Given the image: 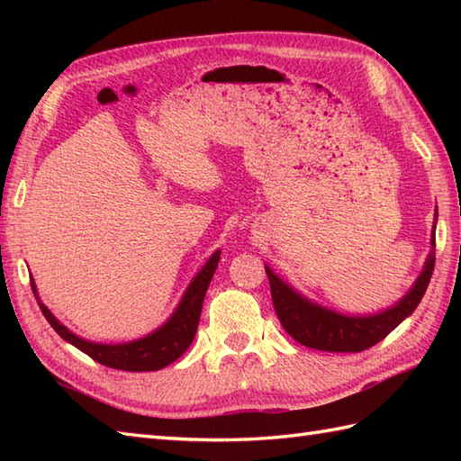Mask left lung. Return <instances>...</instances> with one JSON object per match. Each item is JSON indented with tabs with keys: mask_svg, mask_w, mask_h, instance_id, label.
I'll list each match as a JSON object with an SVG mask.
<instances>
[{
	"mask_svg": "<svg viewBox=\"0 0 461 461\" xmlns=\"http://www.w3.org/2000/svg\"><path fill=\"white\" fill-rule=\"evenodd\" d=\"M432 248L434 249L429 253L424 271L420 273L418 281L410 289L408 295L398 305L384 312H378V315L345 317L319 305H312V303L297 295L295 291L287 287L285 283L277 279L266 267L271 285L273 307H276L283 329L301 345L325 352L366 350L388 337L420 305L436 266V230L432 233Z\"/></svg>",
	"mask_w": 461,
	"mask_h": 461,
	"instance_id": "obj_1",
	"label": "left lung"
}]
</instances>
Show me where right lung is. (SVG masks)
I'll list each match as a JSON object with an SVG mask.
<instances>
[{
	"label": "right lung",
	"mask_w": 461,
	"mask_h": 461,
	"mask_svg": "<svg viewBox=\"0 0 461 461\" xmlns=\"http://www.w3.org/2000/svg\"><path fill=\"white\" fill-rule=\"evenodd\" d=\"M218 261H220V251H215L210 258V261L203 266V269L194 277V281L190 283V287L185 291V295L180 303V307L176 309L172 319L166 322L162 329H158L156 332H152V335L144 337L140 340L126 342V345H96V342H89L73 335V332L67 327H63L61 322L51 315V311L39 301L33 279H32V289L35 293L39 307H41V312L49 321V325L57 330V335H61V339L71 342V345L83 350L85 355H89L93 360L116 370H129V372L160 370L164 366L172 365L176 358H180L192 345L195 330H198L205 291H208L213 271L218 267Z\"/></svg>",
	"instance_id": "add662e5"
}]
</instances>
